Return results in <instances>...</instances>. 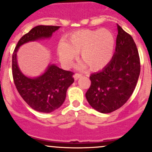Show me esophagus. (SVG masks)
<instances>
[{
    "label": "esophagus",
    "instance_id": "esophagus-1",
    "mask_svg": "<svg viewBox=\"0 0 152 152\" xmlns=\"http://www.w3.org/2000/svg\"><path fill=\"white\" fill-rule=\"evenodd\" d=\"M82 76V74H81V73H75L74 75H73V77H74L75 80H77V79H79V78H80Z\"/></svg>",
    "mask_w": 152,
    "mask_h": 152
}]
</instances>
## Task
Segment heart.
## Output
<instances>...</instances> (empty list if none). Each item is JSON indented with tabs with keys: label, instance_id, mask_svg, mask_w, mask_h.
Listing matches in <instances>:
<instances>
[{
	"label": "heart",
	"instance_id": "b5f03b06",
	"mask_svg": "<svg viewBox=\"0 0 152 152\" xmlns=\"http://www.w3.org/2000/svg\"><path fill=\"white\" fill-rule=\"evenodd\" d=\"M115 39L108 29L79 30L67 37V42L58 46V54L65 66H70L80 53V60L89 69L96 71L110 62L114 52Z\"/></svg>",
	"mask_w": 152,
	"mask_h": 152
}]
</instances>
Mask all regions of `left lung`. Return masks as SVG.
I'll list each match as a JSON object with an SVG mask.
<instances>
[{
    "label": "left lung",
    "instance_id": "1",
    "mask_svg": "<svg viewBox=\"0 0 152 152\" xmlns=\"http://www.w3.org/2000/svg\"><path fill=\"white\" fill-rule=\"evenodd\" d=\"M140 72L138 50L134 39L118 25L115 52L102 71L91 74L86 99L93 108L110 113L121 107L134 92Z\"/></svg>",
    "mask_w": 152,
    "mask_h": 152
}]
</instances>
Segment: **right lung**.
<instances>
[{
  "label": "right lung",
  "mask_w": 152,
  "mask_h": 152,
  "mask_svg": "<svg viewBox=\"0 0 152 152\" xmlns=\"http://www.w3.org/2000/svg\"><path fill=\"white\" fill-rule=\"evenodd\" d=\"M59 28L60 26H56L34 27L20 39L12 54V76L15 87L28 106L40 113H51L62 106L67 88L74 82V73L50 65L43 74L31 79L20 70L17 63V51L20 46L26 42L50 37Z\"/></svg>",
  "instance_id": "add662e5"
}]
</instances>
